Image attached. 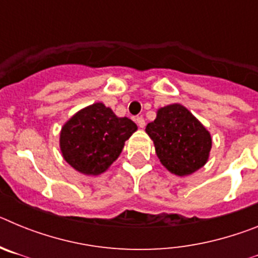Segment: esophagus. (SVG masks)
Wrapping results in <instances>:
<instances>
[{"instance_id":"obj_1","label":"esophagus","mask_w":258,"mask_h":258,"mask_svg":"<svg viewBox=\"0 0 258 258\" xmlns=\"http://www.w3.org/2000/svg\"><path fill=\"white\" fill-rule=\"evenodd\" d=\"M136 120H137V124H138V126H140V127H145V125H146L145 118L141 117V116H140V117H137Z\"/></svg>"}]
</instances>
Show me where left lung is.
Wrapping results in <instances>:
<instances>
[{
  "instance_id": "obj_1",
  "label": "left lung",
  "mask_w": 258,
  "mask_h": 258,
  "mask_svg": "<svg viewBox=\"0 0 258 258\" xmlns=\"http://www.w3.org/2000/svg\"><path fill=\"white\" fill-rule=\"evenodd\" d=\"M146 133L154 141L160 163L173 174H192L208 161L211 134L182 104L157 109L156 118L147 124Z\"/></svg>"
}]
</instances>
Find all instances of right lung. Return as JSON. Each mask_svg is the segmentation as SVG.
<instances>
[{
    "label": "right lung",
    "mask_w": 258,
    "mask_h": 258,
    "mask_svg": "<svg viewBox=\"0 0 258 258\" xmlns=\"http://www.w3.org/2000/svg\"><path fill=\"white\" fill-rule=\"evenodd\" d=\"M136 131L131 118L117 117L98 102L80 109L63 125L59 140L61 155L77 172L98 175L120 156L125 141Z\"/></svg>",
    "instance_id": "right-lung-1"
}]
</instances>
